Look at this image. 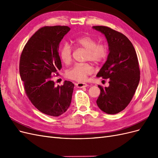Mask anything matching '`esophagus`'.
Masks as SVG:
<instances>
[{"mask_svg":"<svg viewBox=\"0 0 158 158\" xmlns=\"http://www.w3.org/2000/svg\"><path fill=\"white\" fill-rule=\"evenodd\" d=\"M76 86L78 88H85L88 86V85L86 83H82V82H78L76 84Z\"/></svg>","mask_w":158,"mask_h":158,"instance_id":"34e87169","label":"esophagus"}]
</instances>
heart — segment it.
<instances>
[{
    "instance_id": "b5f03b06",
    "label": "heart",
    "mask_w": 158,
    "mask_h": 158,
    "mask_svg": "<svg viewBox=\"0 0 158 158\" xmlns=\"http://www.w3.org/2000/svg\"><path fill=\"white\" fill-rule=\"evenodd\" d=\"M73 44L77 47L87 50L85 60L99 64L107 58L108 54L107 46L104 44H98L97 40L89 35H83L75 38ZM61 60L66 65L73 60V49L70 45L64 44L59 51ZM94 69L89 64H76L66 72V77L77 82H84L87 77L92 74Z\"/></svg>"
}]
</instances>
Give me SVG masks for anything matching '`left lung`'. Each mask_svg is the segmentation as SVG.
Returning a JSON list of instances; mask_svg holds the SVG:
<instances>
[{"label": "left lung", "instance_id": "obj_1", "mask_svg": "<svg viewBox=\"0 0 158 158\" xmlns=\"http://www.w3.org/2000/svg\"><path fill=\"white\" fill-rule=\"evenodd\" d=\"M106 36L109 53L97 77L109 80V87L99 85L101 92L96 103L103 112L117 114L132 100L140 81V69L133 45L123 33L103 26H93Z\"/></svg>", "mask_w": 158, "mask_h": 158}]
</instances>
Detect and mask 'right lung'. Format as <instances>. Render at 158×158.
Wrapping results in <instances>:
<instances>
[{"mask_svg": "<svg viewBox=\"0 0 158 158\" xmlns=\"http://www.w3.org/2000/svg\"><path fill=\"white\" fill-rule=\"evenodd\" d=\"M70 30L65 26H45L27 41L19 64L25 93L40 111L52 117L66 112L70 106L74 85L65 80L55 86L52 78L62 68L59 44Z\"/></svg>", "mask_w": 158, "mask_h": 158, "instance_id": "1", "label": "right lung"}]
</instances>
